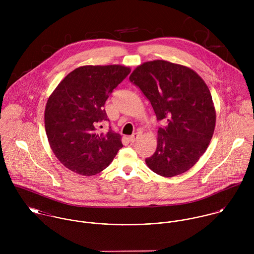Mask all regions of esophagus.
Segmentation results:
<instances>
[{"label": "esophagus", "instance_id": "esophagus-1", "mask_svg": "<svg viewBox=\"0 0 254 254\" xmlns=\"http://www.w3.org/2000/svg\"><path fill=\"white\" fill-rule=\"evenodd\" d=\"M138 137H139V134H138V133H134L132 136H130V137L128 138V140H129L130 143H134V142L138 139Z\"/></svg>", "mask_w": 254, "mask_h": 254}]
</instances>
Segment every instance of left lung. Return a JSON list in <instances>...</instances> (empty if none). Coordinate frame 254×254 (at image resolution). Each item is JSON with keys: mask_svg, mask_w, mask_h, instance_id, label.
Instances as JSON below:
<instances>
[{"mask_svg": "<svg viewBox=\"0 0 254 254\" xmlns=\"http://www.w3.org/2000/svg\"><path fill=\"white\" fill-rule=\"evenodd\" d=\"M149 101L157 121V146L146 165L164 177L180 175L204 153L213 136L216 113L210 91L193 70L165 61L147 62L129 77Z\"/></svg>", "mask_w": 254, "mask_h": 254, "instance_id": "8db88e82", "label": "left lung"}]
</instances>
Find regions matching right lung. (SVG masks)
Here are the masks:
<instances>
[{
	"instance_id": "1",
	"label": "right lung",
	"mask_w": 254,
	"mask_h": 254,
	"mask_svg": "<svg viewBox=\"0 0 254 254\" xmlns=\"http://www.w3.org/2000/svg\"><path fill=\"white\" fill-rule=\"evenodd\" d=\"M122 65H86L74 69L49 98L45 127L50 145L68 169L91 176L106 169L123 146L109 126L99 134L96 126L109 121L104 109L113 90L128 76Z\"/></svg>"
}]
</instances>
